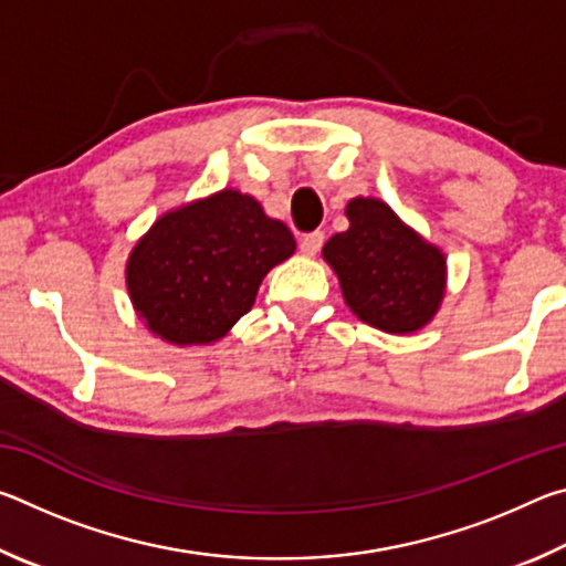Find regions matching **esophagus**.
<instances>
[{
  "instance_id": "1",
  "label": "esophagus",
  "mask_w": 566,
  "mask_h": 566,
  "mask_svg": "<svg viewBox=\"0 0 566 566\" xmlns=\"http://www.w3.org/2000/svg\"><path fill=\"white\" fill-rule=\"evenodd\" d=\"M322 244H324V234L322 232H312V234H304L302 239H300V249H302V254H306V256H314L322 249Z\"/></svg>"
}]
</instances>
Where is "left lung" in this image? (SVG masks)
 <instances>
[{"mask_svg":"<svg viewBox=\"0 0 566 566\" xmlns=\"http://www.w3.org/2000/svg\"><path fill=\"white\" fill-rule=\"evenodd\" d=\"M347 232L322 249L349 310L387 334H415L437 317L447 294V254L377 197H354Z\"/></svg>","mask_w":566,"mask_h":566,"instance_id":"1","label":"left lung"}]
</instances>
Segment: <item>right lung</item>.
<instances>
[{
  "instance_id": "1",
  "label": "right lung",
  "mask_w": 566,
  "mask_h": 566,
  "mask_svg": "<svg viewBox=\"0 0 566 566\" xmlns=\"http://www.w3.org/2000/svg\"><path fill=\"white\" fill-rule=\"evenodd\" d=\"M284 222L224 187L161 214L127 256L134 312L161 342L205 347L252 310L270 270L294 254Z\"/></svg>"
}]
</instances>
